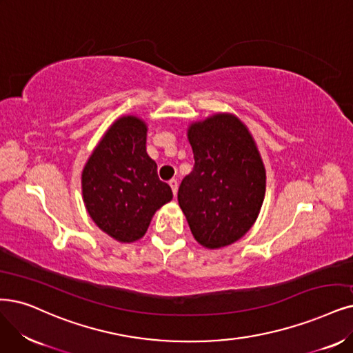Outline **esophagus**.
Instances as JSON below:
<instances>
[{
	"mask_svg": "<svg viewBox=\"0 0 353 353\" xmlns=\"http://www.w3.org/2000/svg\"><path fill=\"white\" fill-rule=\"evenodd\" d=\"M168 185H170V188H172L173 194L176 196V193H177V180H176V179H172V180L168 181Z\"/></svg>",
	"mask_w": 353,
	"mask_h": 353,
	"instance_id": "obj_1",
	"label": "esophagus"
}]
</instances>
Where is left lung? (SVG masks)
<instances>
[{
    "label": "left lung",
    "instance_id": "obj_1",
    "mask_svg": "<svg viewBox=\"0 0 353 353\" xmlns=\"http://www.w3.org/2000/svg\"><path fill=\"white\" fill-rule=\"evenodd\" d=\"M194 165L177 199L193 237L208 249L241 239L262 208L266 173L256 143L236 116L219 113L188 130Z\"/></svg>",
    "mask_w": 353,
    "mask_h": 353
}]
</instances>
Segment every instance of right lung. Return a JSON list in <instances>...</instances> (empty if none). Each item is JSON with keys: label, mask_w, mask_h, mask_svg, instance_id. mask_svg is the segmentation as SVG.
Wrapping results in <instances>:
<instances>
[{"label": "right lung", "mask_w": 353, "mask_h": 353, "mask_svg": "<svg viewBox=\"0 0 353 353\" xmlns=\"http://www.w3.org/2000/svg\"><path fill=\"white\" fill-rule=\"evenodd\" d=\"M147 125L135 116L117 119L83 170V198L96 225L121 243L147 232L157 210L173 192L157 174L145 148Z\"/></svg>", "instance_id": "right-lung-1"}]
</instances>
